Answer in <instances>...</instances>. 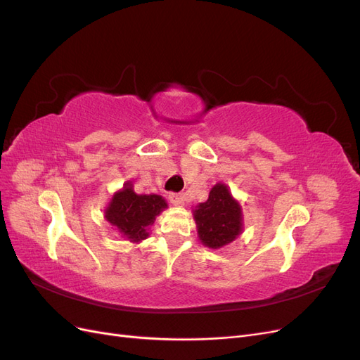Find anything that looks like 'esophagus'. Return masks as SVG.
Instances as JSON below:
<instances>
[{
	"mask_svg": "<svg viewBox=\"0 0 360 360\" xmlns=\"http://www.w3.org/2000/svg\"><path fill=\"white\" fill-rule=\"evenodd\" d=\"M168 198H169L171 204H174V205H183V202H184V197L181 193H177V192H171L168 195Z\"/></svg>",
	"mask_w": 360,
	"mask_h": 360,
	"instance_id": "esophagus-1",
	"label": "esophagus"
}]
</instances>
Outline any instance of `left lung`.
I'll return each instance as SVG.
<instances>
[{"label":"left lung","mask_w":360,"mask_h":360,"mask_svg":"<svg viewBox=\"0 0 360 360\" xmlns=\"http://www.w3.org/2000/svg\"><path fill=\"white\" fill-rule=\"evenodd\" d=\"M200 240L209 248H222L242 233L240 205L231 197L225 184L217 183L193 212Z\"/></svg>","instance_id":"8db88e82"}]
</instances>
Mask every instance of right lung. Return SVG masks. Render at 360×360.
I'll use <instances>...</instances> for the list:
<instances>
[{"instance_id": "1", "label": "right lung", "mask_w": 360, "mask_h": 360, "mask_svg": "<svg viewBox=\"0 0 360 360\" xmlns=\"http://www.w3.org/2000/svg\"><path fill=\"white\" fill-rule=\"evenodd\" d=\"M163 209L167 202L159 195H138L132 184L126 183L124 189L114 195L105 217L129 240L139 242L148 236L147 230Z\"/></svg>"}]
</instances>
